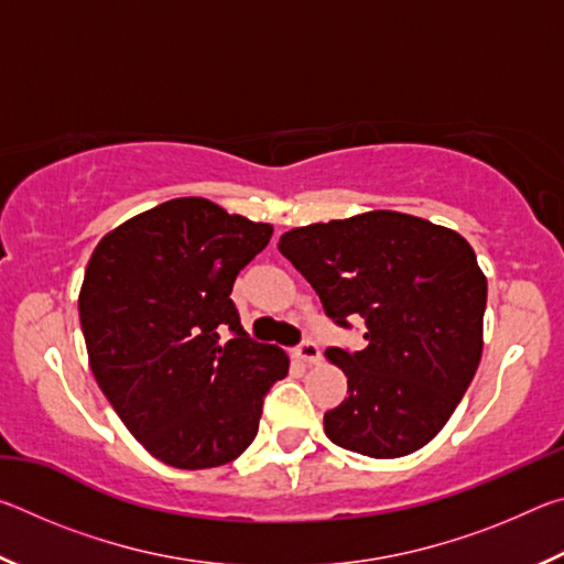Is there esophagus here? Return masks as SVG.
I'll return each instance as SVG.
<instances>
[{
    "label": "esophagus",
    "instance_id": "1",
    "mask_svg": "<svg viewBox=\"0 0 564 564\" xmlns=\"http://www.w3.org/2000/svg\"><path fill=\"white\" fill-rule=\"evenodd\" d=\"M295 356H299L303 362H318L321 360L318 343L311 340V338H303L299 343V348H295Z\"/></svg>",
    "mask_w": 564,
    "mask_h": 564
}]
</instances>
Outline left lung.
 Here are the masks:
<instances>
[{
	"mask_svg": "<svg viewBox=\"0 0 564 564\" xmlns=\"http://www.w3.org/2000/svg\"><path fill=\"white\" fill-rule=\"evenodd\" d=\"M279 251L366 348H328L348 398L323 415L330 443L368 457L415 453L443 431L482 356L488 281L460 234L370 212L283 234Z\"/></svg>",
	"mask_w": 564,
	"mask_h": 564,
	"instance_id": "1",
	"label": "left lung"
}]
</instances>
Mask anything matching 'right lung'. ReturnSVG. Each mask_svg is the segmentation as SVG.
<instances>
[{"mask_svg":"<svg viewBox=\"0 0 564 564\" xmlns=\"http://www.w3.org/2000/svg\"><path fill=\"white\" fill-rule=\"evenodd\" d=\"M273 228L174 198L101 238L79 318L91 373L129 433L181 470L218 467L259 433L285 352L248 338L234 281ZM229 340H223V333Z\"/></svg>","mask_w":564,"mask_h":564,"instance_id":"obj_1","label":"right lung"}]
</instances>
